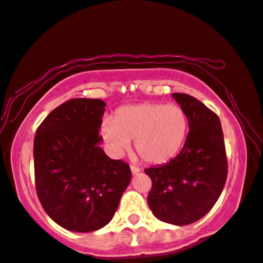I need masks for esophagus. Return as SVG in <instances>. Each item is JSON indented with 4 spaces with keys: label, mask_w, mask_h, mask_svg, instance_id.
<instances>
[{
    "label": "esophagus",
    "mask_w": 263,
    "mask_h": 263,
    "mask_svg": "<svg viewBox=\"0 0 263 263\" xmlns=\"http://www.w3.org/2000/svg\"><path fill=\"white\" fill-rule=\"evenodd\" d=\"M131 172H132L133 175H137L138 173L140 172V169L138 168V167H136V166H131Z\"/></svg>",
    "instance_id": "1"
}]
</instances>
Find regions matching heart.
<instances>
[{
  "instance_id": "obj_1",
  "label": "heart",
  "mask_w": 263,
  "mask_h": 263,
  "mask_svg": "<svg viewBox=\"0 0 263 263\" xmlns=\"http://www.w3.org/2000/svg\"><path fill=\"white\" fill-rule=\"evenodd\" d=\"M101 133L116 155H121L135 140L138 155L149 164L174 159L188 135V118L179 105L141 103L119 109L115 118H105Z\"/></svg>"
}]
</instances>
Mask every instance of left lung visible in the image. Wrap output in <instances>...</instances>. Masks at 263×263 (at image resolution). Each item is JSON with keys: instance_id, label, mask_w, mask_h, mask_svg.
<instances>
[{"instance_id": "8db88e82", "label": "left lung", "mask_w": 263, "mask_h": 263, "mask_svg": "<svg viewBox=\"0 0 263 263\" xmlns=\"http://www.w3.org/2000/svg\"><path fill=\"white\" fill-rule=\"evenodd\" d=\"M184 110L189 133L183 148L171 161L145 169L152 180L147 203L153 215L183 226L211 210L228 177L224 135L218 116L195 97L174 92Z\"/></svg>"}]
</instances>
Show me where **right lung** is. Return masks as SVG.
<instances>
[{
  "instance_id": "1",
  "label": "right lung",
  "mask_w": 263,
  "mask_h": 263,
  "mask_svg": "<svg viewBox=\"0 0 263 263\" xmlns=\"http://www.w3.org/2000/svg\"><path fill=\"white\" fill-rule=\"evenodd\" d=\"M102 100L73 99L44 119L33 142L35 189L44 210L73 232H92L112 219L131 169L100 147Z\"/></svg>"
}]
</instances>
